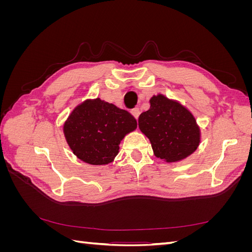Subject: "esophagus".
<instances>
[{"mask_svg": "<svg viewBox=\"0 0 252 252\" xmlns=\"http://www.w3.org/2000/svg\"><path fill=\"white\" fill-rule=\"evenodd\" d=\"M131 114L135 118V120H138V118L140 116V109L139 108H133L131 110Z\"/></svg>", "mask_w": 252, "mask_h": 252, "instance_id": "esophagus-1", "label": "esophagus"}]
</instances>
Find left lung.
<instances>
[{"instance_id": "left-lung-1", "label": "left lung", "mask_w": 252, "mask_h": 252, "mask_svg": "<svg viewBox=\"0 0 252 252\" xmlns=\"http://www.w3.org/2000/svg\"><path fill=\"white\" fill-rule=\"evenodd\" d=\"M150 108L139 117V128L149 139L154 155L166 163L185 159L199 147L201 128L193 113L162 94L152 95Z\"/></svg>"}]
</instances>
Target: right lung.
<instances>
[{
    "label": "right lung",
    "instance_id": "obj_1",
    "mask_svg": "<svg viewBox=\"0 0 252 252\" xmlns=\"http://www.w3.org/2000/svg\"><path fill=\"white\" fill-rule=\"evenodd\" d=\"M135 129L130 113L96 97L75 106L64 122L63 133L75 157L100 166L116 158L121 141Z\"/></svg>",
    "mask_w": 252,
    "mask_h": 252
}]
</instances>
